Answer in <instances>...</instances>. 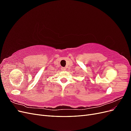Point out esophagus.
Returning a JSON list of instances; mask_svg holds the SVG:
<instances>
[{
  "instance_id": "obj_1",
  "label": "esophagus",
  "mask_w": 131,
  "mask_h": 131,
  "mask_svg": "<svg viewBox=\"0 0 131 131\" xmlns=\"http://www.w3.org/2000/svg\"><path fill=\"white\" fill-rule=\"evenodd\" d=\"M66 68H64V67H63V68H62V70H63V71H64V70H66Z\"/></svg>"
}]
</instances>
